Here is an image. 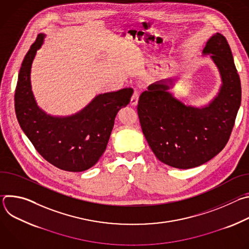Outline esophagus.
<instances>
[{
    "label": "esophagus",
    "instance_id": "1",
    "mask_svg": "<svg viewBox=\"0 0 249 249\" xmlns=\"http://www.w3.org/2000/svg\"><path fill=\"white\" fill-rule=\"evenodd\" d=\"M138 100H139V91L138 90H135L134 93H133V96L131 97V100H130V104L132 106H136L138 104Z\"/></svg>",
    "mask_w": 249,
    "mask_h": 249
}]
</instances>
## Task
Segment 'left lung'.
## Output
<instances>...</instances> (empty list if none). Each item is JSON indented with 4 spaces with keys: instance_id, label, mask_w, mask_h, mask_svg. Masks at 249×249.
<instances>
[{
    "instance_id": "1",
    "label": "left lung",
    "mask_w": 249,
    "mask_h": 249,
    "mask_svg": "<svg viewBox=\"0 0 249 249\" xmlns=\"http://www.w3.org/2000/svg\"><path fill=\"white\" fill-rule=\"evenodd\" d=\"M202 55H210L222 81L207 104L194 106L175 97L169 89L177 78L152 84L139 97L138 115L149 146L159 160L175 168L196 167L216 157L228 143L240 106V79L224 35H212Z\"/></svg>"
}]
</instances>
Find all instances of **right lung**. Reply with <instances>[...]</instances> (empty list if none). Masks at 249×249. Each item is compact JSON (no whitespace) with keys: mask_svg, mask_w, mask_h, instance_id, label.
Segmentation results:
<instances>
[{"mask_svg":"<svg viewBox=\"0 0 249 249\" xmlns=\"http://www.w3.org/2000/svg\"><path fill=\"white\" fill-rule=\"evenodd\" d=\"M45 36L38 35L22 61L15 93L17 118L34 148L48 162L66 171H85L106 150L115 117L130 102L133 89L99 93L72 115L46 113L34 97L30 81L33 60Z\"/></svg>","mask_w":249,"mask_h":249,"instance_id":"1","label":"right lung"}]
</instances>
